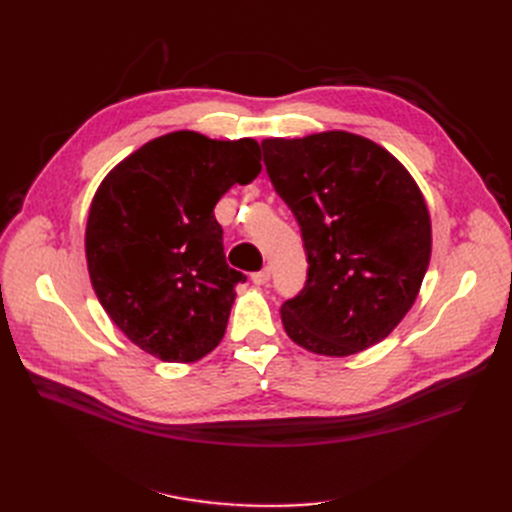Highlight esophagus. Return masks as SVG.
Returning <instances> with one entry per match:
<instances>
[{
  "instance_id": "1",
  "label": "esophagus",
  "mask_w": 512,
  "mask_h": 512,
  "mask_svg": "<svg viewBox=\"0 0 512 512\" xmlns=\"http://www.w3.org/2000/svg\"><path fill=\"white\" fill-rule=\"evenodd\" d=\"M269 280H271V269H269V267L260 269V271H256V273L252 275V282H254L256 286H265V284H269Z\"/></svg>"
}]
</instances>
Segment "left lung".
Wrapping results in <instances>:
<instances>
[{
	"label": "left lung",
	"mask_w": 512,
	"mask_h": 512,
	"mask_svg": "<svg viewBox=\"0 0 512 512\" xmlns=\"http://www.w3.org/2000/svg\"><path fill=\"white\" fill-rule=\"evenodd\" d=\"M262 153L309 262L305 288L282 305L288 337L322 356L382 342L410 312L429 267L421 188L391 151L346 130L265 138Z\"/></svg>",
	"instance_id": "8db88e82"
}]
</instances>
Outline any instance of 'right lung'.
<instances>
[{
	"instance_id": "right-lung-1",
	"label": "right lung",
	"mask_w": 512,
	"mask_h": 512,
	"mask_svg": "<svg viewBox=\"0 0 512 512\" xmlns=\"http://www.w3.org/2000/svg\"><path fill=\"white\" fill-rule=\"evenodd\" d=\"M262 170L254 138L168 132L123 158L89 207L91 286L121 333L166 363H194L222 342L235 286L218 200Z\"/></svg>"
}]
</instances>
